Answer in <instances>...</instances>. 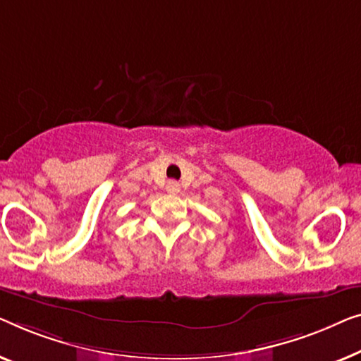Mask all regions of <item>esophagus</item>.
Masks as SVG:
<instances>
[{"label": "esophagus", "mask_w": 361, "mask_h": 361, "mask_svg": "<svg viewBox=\"0 0 361 361\" xmlns=\"http://www.w3.org/2000/svg\"><path fill=\"white\" fill-rule=\"evenodd\" d=\"M166 192L169 195H176V192H180V185L176 181H169L166 183Z\"/></svg>", "instance_id": "obj_1"}]
</instances>
